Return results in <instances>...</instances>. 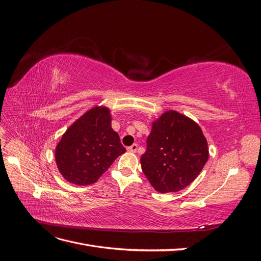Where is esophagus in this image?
Here are the masks:
<instances>
[{
	"label": "esophagus",
	"instance_id": "34e87169",
	"mask_svg": "<svg viewBox=\"0 0 261 261\" xmlns=\"http://www.w3.org/2000/svg\"><path fill=\"white\" fill-rule=\"evenodd\" d=\"M137 148H138L137 144H133L130 147L127 148V150H128L129 152H136L137 151Z\"/></svg>",
	"mask_w": 261,
	"mask_h": 261
}]
</instances>
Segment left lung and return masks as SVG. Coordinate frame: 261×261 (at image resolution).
<instances>
[{"instance_id": "1", "label": "left lung", "mask_w": 261, "mask_h": 261, "mask_svg": "<svg viewBox=\"0 0 261 261\" xmlns=\"http://www.w3.org/2000/svg\"><path fill=\"white\" fill-rule=\"evenodd\" d=\"M207 139L199 125L176 111L152 123L141 169L159 193L178 192L194 181L208 161Z\"/></svg>"}]
</instances>
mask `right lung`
Returning <instances> with one entry per match:
<instances>
[{"label":"right lung","mask_w":261,"mask_h":261,"mask_svg":"<svg viewBox=\"0 0 261 261\" xmlns=\"http://www.w3.org/2000/svg\"><path fill=\"white\" fill-rule=\"evenodd\" d=\"M106 107H93L69 126L55 148L58 169L69 183L90 185L126 149Z\"/></svg>","instance_id":"right-lung-1"}]
</instances>
